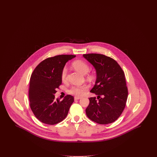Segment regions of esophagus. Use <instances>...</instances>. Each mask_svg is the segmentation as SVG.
I'll return each mask as SVG.
<instances>
[{
    "label": "esophagus",
    "mask_w": 157,
    "mask_h": 157,
    "mask_svg": "<svg viewBox=\"0 0 157 157\" xmlns=\"http://www.w3.org/2000/svg\"><path fill=\"white\" fill-rule=\"evenodd\" d=\"M81 98H82L79 97H75V98H74L75 100H78V99H81Z\"/></svg>",
    "instance_id": "esophagus-1"
}]
</instances>
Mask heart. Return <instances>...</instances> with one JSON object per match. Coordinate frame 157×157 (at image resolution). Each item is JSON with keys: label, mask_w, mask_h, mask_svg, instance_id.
I'll return each instance as SVG.
<instances>
[{"label": "heart", "mask_w": 157, "mask_h": 157, "mask_svg": "<svg viewBox=\"0 0 157 157\" xmlns=\"http://www.w3.org/2000/svg\"><path fill=\"white\" fill-rule=\"evenodd\" d=\"M73 66L76 70L81 73L82 74H86L89 72L90 67L88 65L82 60H76L73 63ZM67 74V67H63L61 72V79L62 81L66 79ZM88 89V86L86 85H75L72 86L68 90V93L69 94L75 95L76 97H81L83 95L84 92Z\"/></svg>", "instance_id": "1"}]
</instances>
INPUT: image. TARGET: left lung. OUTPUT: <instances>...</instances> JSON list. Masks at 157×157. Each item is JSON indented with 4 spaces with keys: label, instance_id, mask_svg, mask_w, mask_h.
<instances>
[{
    "label": "left lung",
    "instance_id": "obj_1",
    "mask_svg": "<svg viewBox=\"0 0 157 157\" xmlns=\"http://www.w3.org/2000/svg\"><path fill=\"white\" fill-rule=\"evenodd\" d=\"M83 56L95 67L97 79L90 92L97 95L89 98L86 114L99 124L113 122L123 112L127 102L128 88L125 74L116 60L104 55L84 54Z\"/></svg>",
    "mask_w": 157,
    "mask_h": 157
}]
</instances>
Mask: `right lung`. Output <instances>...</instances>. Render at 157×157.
Returning a JSON list of instances; mask_svg holds the SVG:
<instances>
[{
	"mask_svg": "<svg viewBox=\"0 0 157 157\" xmlns=\"http://www.w3.org/2000/svg\"><path fill=\"white\" fill-rule=\"evenodd\" d=\"M73 55H60L42 61L32 74L29 99L32 112L37 120L48 125H55L64 120L74 101L67 95L62 101L55 94L62 83L61 72Z\"/></svg>",
	"mask_w": 157,
	"mask_h": 157,
	"instance_id": "1",
	"label": "right lung"
}]
</instances>
